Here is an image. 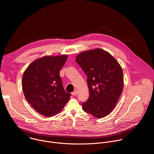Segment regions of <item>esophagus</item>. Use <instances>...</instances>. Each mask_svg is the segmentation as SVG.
Wrapping results in <instances>:
<instances>
[{"label":"esophagus","mask_w":154,"mask_h":154,"mask_svg":"<svg viewBox=\"0 0 154 154\" xmlns=\"http://www.w3.org/2000/svg\"><path fill=\"white\" fill-rule=\"evenodd\" d=\"M72 94L73 96H76V95L77 94V90H75L74 91H73V92L72 93Z\"/></svg>","instance_id":"1"}]
</instances>
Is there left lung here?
I'll return each instance as SVG.
<instances>
[{"label": "left lung", "mask_w": 154, "mask_h": 154, "mask_svg": "<svg viewBox=\"0 0 154 154\" xmlns=\"http://www.w3.org/2000/svg\"><path fill=\"white\" fill-rule=\"evenodd\" d=\"M75 61L87 75L90 96L82 103L86 113L97 118L110 113L122 92L123 71L117 60L101 49L84 51Z\"/></svg>", "instance_id": "1"}]
</instances>
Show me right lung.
<instances>
[{"instance_id":"right-lung-1","label":"right lung","mask_w":154,"mask_h":154,"mask_svg":"<svg viewBox=\"0 0 154 154\" xmlns=\"http://www.w3.org/2000/svg\"><path fill=\"white\" fill-rule=\"evenodd\" d=\"M67 55L45 56L33 61L24 72L23 90L29 104L41 115L60 113L71 94L63 88L60 71Z\"/></svg>"}]
</instances>
